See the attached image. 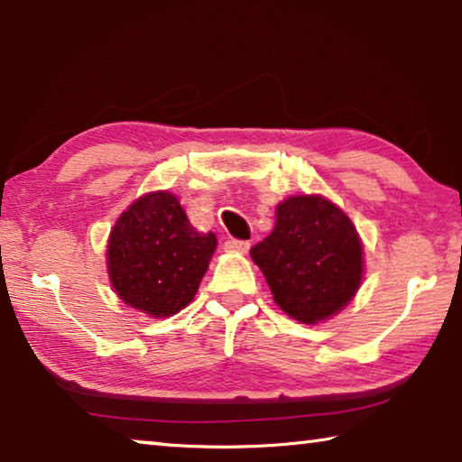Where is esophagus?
<instances>
[{
    "label": "esophagus",
    "instance_id": "1",
    "mask_svg": "<svg viewBox=\"0 0 462 462\" xmlns=\"http://www.w3.org/2000/svg\"><path fill=\"white\" fill-rule=\"evenodd\" d=\"M224 246L228 250H238V253H246L250 248V242L248 240H238V238H228L224 242Z\"/></svg>",
    "mask_w": 462,
    "mask_h": 462
}]
</instances>
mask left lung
I'll use <instances>...</instances> for the list:
<instances>
[{
  "instance_id": "8db88e82",
  "label": "left lung",
  "mask_w": 462,
  "mask_h": 462,
  "mask_svg": "<svg viewBox=\"0 0 462 462\" xmlns=\"http://www.w3.org/2000/svg\"><path fill=\"white\" fill-rule=\"evenodd\" d=\"M277 306L316 324L353 300L363 279V246L348 216L319 195H297L277 206L267 238L250 248Z\"/></svg>"
}]
</instances>
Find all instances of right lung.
<instances>
[{"mask_svg":"<svg viewBox=\"0 0 462 462\" xmlns=\"http://www.w3.org/2000/svg\"><path fill=\"white\" fill-rule=\"evenodd\" d=\"M214 250L216 234L195 230L173 193H148L132 203L109 234V279L128 306L167 318L198 293Z\"/></svg>","mask_w":462,"mask_h":462,"instance_id":"add662e5","label":"right lung"}]
</instances>
